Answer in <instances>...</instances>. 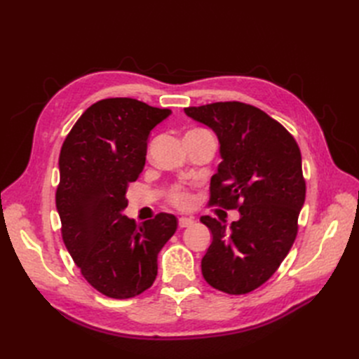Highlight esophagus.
<instances>
[{
    "mask_svg": "<svg viewBox=\"0 0 359 359\" xmlns=\"http://www.w3.org/2000/svg\"><path fill=\"white\" fill-rule=\"evenodd\" d=\"M193 223H194V220L190 219V217H180V219H178V226L180 227H189Z\"/></svg>",
    "mask_w": 359,
    "mask_h": 359,
    "instance_id": "esophagus-1",
    "label": "esophagus"
}]
</instances>
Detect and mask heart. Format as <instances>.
Masks as SVG:
<instances>
[{"mask_svg":"<svg viewBox=\"0 0 359 359\" xmlns=\"http://www.w3.org/2000/svg\"><path fill=\"white\" fill-rule=\"evenodd\" d=\"M198 130H201V128L191 130V132H198ZM168 202L175 206V208H178V210H189L194 202V198H193L191 191L187 187L173 186L168 191Z\"/></svg>","mask_w":359,"mask_h":359,"instance_id":"b5f03b06","label":"heart"}]
</instances>
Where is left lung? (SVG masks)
Segmentation results:
<instances>
[{"mask_svg":"<svg viewBox=\"0 0 359 359\" xmlns=\"http://www.w3.org/2000/svg\"><path fill=\"white\" fill-rule=\"evenodd\" d=\"M184 111L211 127L223 161L211 178L208 206L238 210L226 229L202 215L212 243L202 259L206 283L229 295H244L268 281L287 256L306 201L301 151L277 119L253 104L215 102Z\"/></svg>","mask_w":359,"mask_h":359,"instance_id":"left-lung-1","label":"left lung"}]
</instances>
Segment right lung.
<instances>
[{"label": "right lung", "instance_id": "right-lung-1", "mask_svg": "<svg viewBox=\"0 0 359 359\" xmlns=\"http://www.w3.org/2000/svg\"><path fill=\"white\" fill-rule=\"evenodd\" d=\"M169 114L128 97L103 99L81 115L61 147L55 202L62 241L104 297L128 299L153 286L158 252L178 227L168 212L142 224L123 215L128 184L145 165L148 135Z\"/></svg>", "mask_w": 359, "mask_h": 359}]
</instances>
